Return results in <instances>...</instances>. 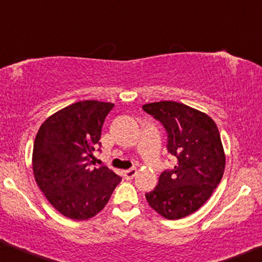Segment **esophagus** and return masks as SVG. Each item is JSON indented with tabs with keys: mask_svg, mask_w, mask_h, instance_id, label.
Returning <instances> with one entry per match:
<instances>
[{
	"mask_svg": "<svg viewBox=\"0 0 262 262\" xmlns=\"http://www.w3.org/2000/svg\"><path fill=\"white\" fill-rule=\"evenodd\" d=\"M136 175H137V170L136 169H128L124 172V176H125L126 180H132Z\"/></svg>",
	"mask_w": 262,
	"mask_h": 262,
	"instance_id": "1",
	"label": "esophagus"
}]
</instances>
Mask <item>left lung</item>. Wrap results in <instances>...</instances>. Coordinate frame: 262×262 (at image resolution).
I'll list each match as a JSON object with an SVG mask.
<instances>
[{
    "label": "left lung",
    "mask_w": 262,
    "mask_h": 262,
    "mask_svg": "<svg viewBox=\"0 0 262 262\" xmlns=\"http://www.w3.org/2000/svg\"><path fill=\"white\" fill-rule=\"evenodd\" d=\"M167 132V151L177 158L171 171H164L151 192L150 208L167 220H179L196 211L210 198L224 176L226 156L215 121L205 113L179 102L147 103Z\"/></svg>",
    "instance_id": "1"
}]
</instances>
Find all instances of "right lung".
<instances>
[{
    "mask_svg": "<svg viewBox=\"0 0 262 262\" xmlns=\"http://www.w3.org/2000/svg\"><path fill=\"white\" fill-rule=\"evenodd\" d=\"M114 104L80 101L48 116L32 149L38 188L57 211L89 220L104 208L121 177L106 166L91 167L105 116Z\"/></svg>",
    "mask_w": 262,
    "mask_h": 262,
    "instance_id": "1",
    "label": "right lung"
}]
</instances>
